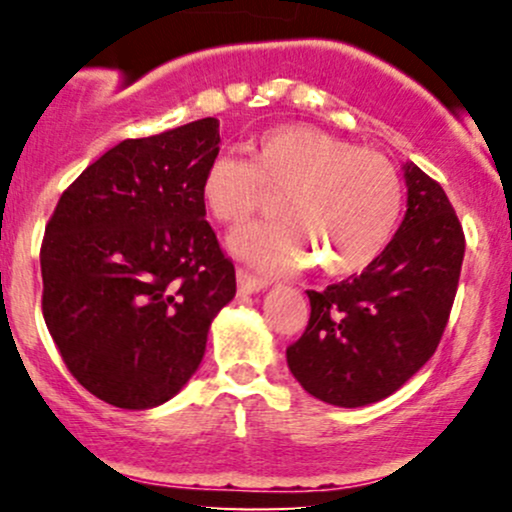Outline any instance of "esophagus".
Returning <instances> with one entry per match:
<instances>
[{
  "instance_id": "esophagus-1",
  "label": "esophagus",
  "mask_w": 512,
  "mask_h": 512,
  "mask_svg": "<svg viewBox=\"0 0 512 512\" xmlns=\"http://www.w3.org/2000/svg\"><path fill=\"white\" fill-rule=\"evenodd\" d=\"M236 279H238V293H240V296H250V293H260V291L267 289V281L257 279V276L245 272V269H238Z\"/></svg>"
}]
</instances>
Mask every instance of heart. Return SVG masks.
<instances>
[{
	"instance_id": "heart-1",
	"label": "heart",
	"mask_w": 512,
	"mask_h": 512,
	"mask_svg": "<svg viewBox=\"0 0 512 512\" xmlns=\"http://www.w3.org/2000/svg\"><path fill=\"white\" fill-rule=\"evenodd\" d=\"M248 161L214 156L199 199L219 223L240 226L276 195L281 219L233 233L238 257L267 272L310 264L339 276L366 269L395 233L402 180L390 158L313 125H276L245 144Z\"/></svg>"
}]
</instances>
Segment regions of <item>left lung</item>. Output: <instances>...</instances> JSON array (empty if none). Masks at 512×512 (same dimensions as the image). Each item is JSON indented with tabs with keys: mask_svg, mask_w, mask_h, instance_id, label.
<instances>
[{
	"mask_svg": "<svg viewBox=\"0 0 512 512\" xmlns=\"http://www.w3.org/2000/svg\"><path fill=\"white\" fill-rule=\"evenodd\" d=\"M407 211L387 248L358 276L308 291L310 320L286 349L293 378L334 407L397 392L436 354L455 301L464 233L448 195L407 161Z\"/></svg>",
	"mask_w": 512,
	"mask_h": 512,
	"instance_id": "8db88e82",
	"label": "left lung"
}]
</instances>
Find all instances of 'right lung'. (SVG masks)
Wrapping results in <instances>:
<instances>
[{
	"label": "right lung",
	"instance_id": "add662e5",
	"mask_svg": "<svg viewBox=\"0 0 512 512\" xmlns=\"http://www.w3.org/2000/svg\"><path fill=\"white\" fill-rule=\"evenodd\" d=\"M219 144L216 117L125 139L69 185L45 228V325L69 373L113 407L178 395L236 296L199 199Z\"/></svg>",
	"mask_w": 512,
	"mask_h": 512
}]
</instances>
